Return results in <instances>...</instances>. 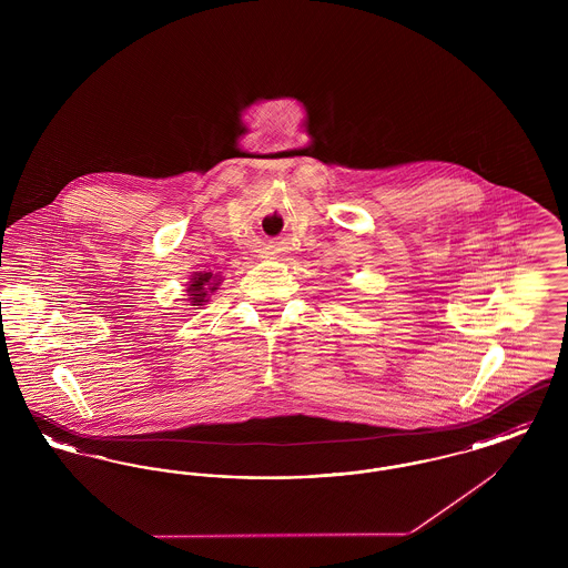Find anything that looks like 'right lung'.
Instances as JSON below:
<instances>
[{"instance_id":"add662e5","label":"right lung","mask_w":568,"mask_h":568,"mask_svg":"<svg viewBox=\"0 0 568 568\" xmlns=\"http://www.w3.org/2000/svg\"><path fill=\"white\" fill-rule=\"evenodd\" d=\"M221 274L216 272H193L190 274V281H187V302H190V306L193 308H200V306H204L206 302H209V297L215 294L216 290H219V285H221Z\"/></svg>"}]
</instances>
